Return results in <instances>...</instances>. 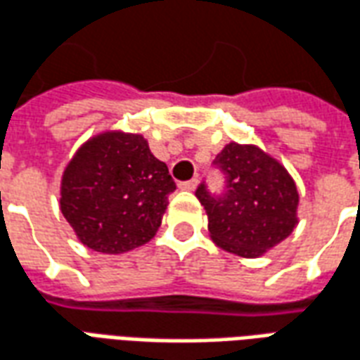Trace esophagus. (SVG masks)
Here are the masks:
<instances>
[{
    "instance_id": "obj_1",
    "label": "esophagus",
    "mask_w": 360,
    "mask_h": 360,
    "mask_svg": "<svg viewBox=\"0 0 360 360\" xmlns=\"http://www.w3.org/2000/svg\"><path fill=\"white\" fill-rule=\"evenodd\" d=\"M196 185H198V179H191V181H183V183H179V187L183 188V191H195Z\"/></svg>"
}]
</instances>
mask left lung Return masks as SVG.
Wrapping results in <instances>:
<instances>
[{"label":"left lung","instance_id":"1","mask_svg":"<svg viewBox=\"0 0 360 360\" xmlns=\"http://www.w3.org/2000/svg\"><path fill=\"white\" fill-rule=\"evenodd\" d=\"M212 165L224 175V191L212 193L206 181L196 198L208 214L212 241L239 257H260L297 226L299 193L274 158L257 146L231 142Z\"/></svg>","mask_w":360,"mask_h":360}]
</instances>
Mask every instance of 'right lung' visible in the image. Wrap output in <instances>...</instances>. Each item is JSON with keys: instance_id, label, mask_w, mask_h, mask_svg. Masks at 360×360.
<instances>
[{"instance_id": "add662e5", "label": "right lung", "mask_w": 360, "mask_h": 360, "mask_svg": "<svg viewBox=\"0 0 360 360\" xmlns=\"http://www.w3.org/2000/svg\"><path fill=\"white\" fill-rule=\"evenodd\" d=\"M175 181L141 134L105 133L82 146L61 181V212L89 249L121 255L148 243Z\"/></svg>"}]
</instances>
